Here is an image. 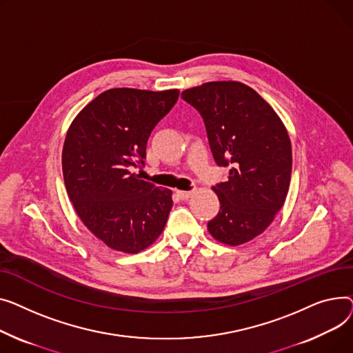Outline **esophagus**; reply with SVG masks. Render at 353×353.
Returning a JSON list of instances; mask_svg holds the SVG:
<instances>
[{
    "instance_id": "obj_1",
    "label": "esophagus",
    "mask_w": 353,
    "mask_h": 353,
    "mask_svg": "<svg viewBox=\"0 0 353 353\" xmlns=\"http://www.w3.org/2000/svg\"><path fill=\"white\" fill-rule=\"evenodd\" d=\"M194 194V191H176V195L181 198V199H188L191 198Z\"/></svg>"
}]
</instances>
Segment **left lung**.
Segmentation results:
<instances>
[{"mask_svg": "<svg viewBox=\"0 0 353 353\" xmlns=\"http://www.w3.org/2000/svg\"><path fill=\"white\" fill-rule=\"evenodd\" d=\"M181 97L201 114L215 162L231 167L228 181L212 188L221 210L208 231L231 246L250 242L286 199L292 172L288 131L274 108L242 82H206Z\"/></svg>", "mask_w": 353, "mask_h": 353, "instance_id": "obj_1", "label": "left lung"}]
</instances>
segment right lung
I'll return each instance as SVG.
<instances>
[{"mask_svg":"<svg viewBox=\"0 0 353 353\" xmlns=\"http://www.w3.org/2000/svg\"><path fill=\"white\" fill-rule=\"evenodd\" d=\"M178 97V90L112 88L92 99L67 132L62 174L70 201L111 250L138 254L167 223L172 192L132 171L145 165L148 138Z\"/></svg>","mask_w":353,"mask_h":353,"instance_id":"right-lung-1","label":"right lung"}]
</instances>
